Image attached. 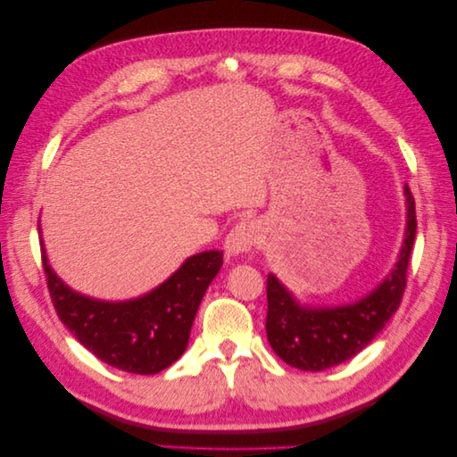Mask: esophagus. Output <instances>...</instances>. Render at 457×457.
<instances>
[{
	"label": "esophagus",
	"instance_id": "1",
	"mask_svg": "<svg viewBox=\"0 0 457 457\" xmlns=\"http://www.w3.org/2000/svg\"><path fill=\"white\" fill-rule=\"evenodd\" d=\"M257 225L250 219H242L240 223L232 227V230L227 234L225 240V252L227 255H240L247 253L257 244Z\"/></svg>",
	"mask_w": 457,
	"mask_h": 457
}]
</instances>
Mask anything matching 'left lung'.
Returning a JSON list of instances; mask_svg holds the SVG:
<instances>
[{
  "label": "left lung",
  "instance_id": "1",
  "mask_svg": "<svg viewBox=\"0 0 457 457\" xmlns=\"http://www.w3.org/2000/svg\"><path fill=\"white\" fill-rule=\"evenodd\" d=\"M406 238L396 267L354 305L301 307L292 294L267 276V337L272 351L289 366L303 371H322L361 353L376 337L403 303L410 253L416 240V200L406 185Z\"/></svg>",
  "mask_w": 457,
  "mask_h": 457
}]
</instances>
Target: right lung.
I'll return each instance as SVG.
<instances>
[{
    "mask_svg": "<svg viewBox=\"0 0 457 457\" xmlns=\"http://www.w3.org/2000/svg\"><path fill=\"white\" fill-rule=\"evenodd\" d=\"M41 262L53 307L71 334L104 364L152 376L185 353L200 301L223 265V252L188 257L162 286L123 303L72 292L49 267L44 245Z\"/></svg>",
    "mask_w": 457,
    "mask_h": 457,
    "instance_id": "obj_1",
    "label": "right lung"
}]
</instances>
